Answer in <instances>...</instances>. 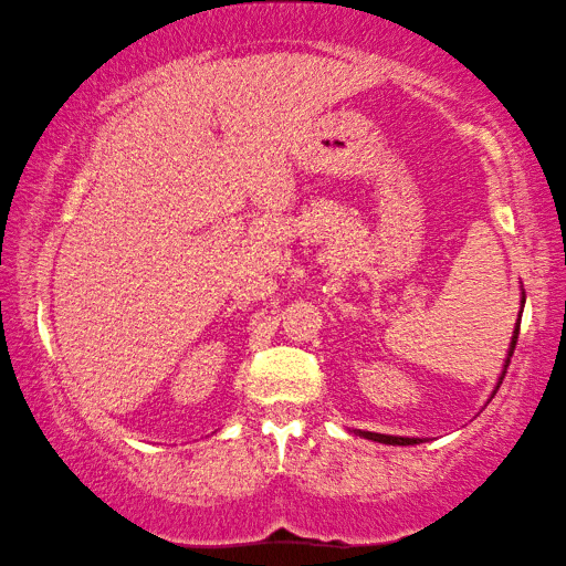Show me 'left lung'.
I'll return each instance as SVG.
<instances>
[{
    "mask_svg": "<svg viewBox=\"0 0 566 566\" xmlns=\"http://www.w3.org/2000/svg\"><path fill=\"white\" fill-rule=\"evenodd\" d=\"M522 306H524V300H522ZM520 317H522V314H520ZM520 324H522V319H516V329H514V337H512V344H510V357L514 354L516 337H520ZM506 361H510V359H506ZM506 367H510V364H506ZM359 434L371 439V442H381V444H401V447L419 444V439H409V437H389V434H377V432H359Z\"/></svg>",
    "mask_w": 566,
    "mask_h": 566,
    "instance_id": "8db88e82",
    "label": "left lung"
}]
</instances>
